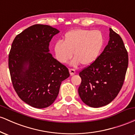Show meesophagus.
<instances>
[{"instance_id": "1", "label": "esophagus", "mask_w": 135, "mask_h": 135, "mask_svg": "<svg viewBox=\"0 0 135 135\" xmlns=\"http://www.w3.org/2000/svg\"><path fill=\"white\" fill-rule=\"evenodd\" d=\"M69 72H70V75H74V74H75V70L73 69H70Z\"/></svg>"}]
</instances>
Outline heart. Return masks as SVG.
<instances>
[{
	"mask_svg": "<svg viewBox=\"0 0 135 135\" xmlns=\"http://www.w3.org/2000/svg\"><path fill=\"white\" fill-rule=\"evenodd\" d=\"M104 43L100 31L88 29H74L66 32L62 41H58L54 46L55 57L60 63H65L74 58L72 64L80 63L88 66L97 60Z\"/></svg>",
	"mask_w": 135,
	"mask_h": 135,
	"instance_id": "b5f03b06",
	"label": "heart"
}]
</instances>
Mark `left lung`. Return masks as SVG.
Wrapping results in <instances>:
<instances>
[{
	"instance_id": "8db88e82",
	"label": "left lung",
	"mask_w": 135,
	"mask_h": 135,
	"mask_svg": "<svg viewBox=\"0 0 135 135\" xmlns=\"http://www.w3.org/2000/svg\"><path fill=\"white\" fill-rule=\"evenodd\" d=\"M107 46L97 60L79 72L80 98L98 108L110 103L121 89L128 66V55L120 35L110 28Z\"/></svg>"
}]
</instances>
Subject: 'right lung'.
Returning <instances> with one entry per match:
<instances>
[{
  "label": "right lung",
  "instance_id": "add662e5",
  "mask_svg": "<svg viewBox=\"0 0 135 135\" xmlns=\"http://www.w3.org/2000/svg\"><path fill=\"white\" fill-rule=\"evenodd\" d=\"M60 31L37 24L16 35L9 54L14 89L21 100L33 107L46 108L55 102L69 69L49 53V42Z\"/></svg>",
  "mask_w": 135,
  "mask_h": 135
}]
</instances>
